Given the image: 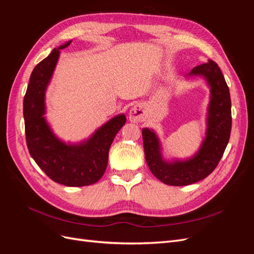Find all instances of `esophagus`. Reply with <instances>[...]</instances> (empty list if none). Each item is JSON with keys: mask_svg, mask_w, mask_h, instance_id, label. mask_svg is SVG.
Wrapping results in <instances>:
<instances>
[{"mask_svg": "<svg viewBox=\"0 0 254 254\" xmlns=\"http://www.w3.org/2000/svg\"><path fill=\"white\" fill-rule=\"evenodd\" d=\"M129 120L133 123H140L144 120V108L140 104L134 105L129 112Z\"/></svg>", "mask_w": 254, "mask_h": 254, "instance_id": "34e87169", "label": "esophagus"}]
</instances>
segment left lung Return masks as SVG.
I'll use <instances>...</instances> for the list:
<instances>
[{
  "mask_svg": "<svg viewBox=\"0 0 254 254\" xmlns=\"http://www.w3.org/2000/svg\"><path fill=\"white\" fill-rule=\"evenodd\" d=\"M189 75L203 76L211 89L206 136L199 151L187 161L165 162L161 157L156 133L147 128L142 130L145 158L150 172L160 181L174 187L189 186L209 176L218 165L231 133V98L217 64L209 60L195 66Z\"/></svg>",
  "mask_w": 254,
  "mask_h": 254,
  "instance_id": "1",
  "label": "left lung"
}]
</instances>
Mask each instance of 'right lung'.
I'll return each instance as SVG.
<instances>
[{"label": "right lung", "instance_id": "add662e5", "mask_svg": "<svg viewBox=\"0 0 254 254\" xmlns=\"http://www.w3.org/2000/svg\"><path fill=\"white\" fill-rule=\"evenodd\" d=\"M71 42L54 49L35 66L23 101V115L27 148L38 166L53 181L63 186L84 187L102 178L108 163L110 146L126 123V117L120 114L113 118L88 141L78 145H66L54 135L43 117L45 90L55 70L60 50L67 48Z\"/></svg>", "mask_w": 254, "mask_h": 254}]
</instances>
